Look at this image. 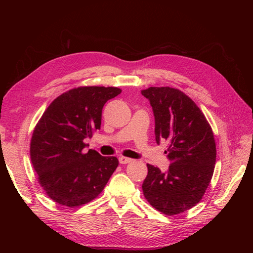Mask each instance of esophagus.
Returning a JSON list of instances; mask_svg holds the SVG:
<instances>
[{"instance_id":"34e87169","label":"esophagus","mask_w":253,"mask_h":253,"mask_svg":"<svg viewBox=\"0 0 253 253\" xmlns=\"http://www.w3.org/2000/svg\"><path fill=\"white\" fill-rule=\"evenodd\" d=\"M132 162H133V159H131V158H127V157H125V156H120L119 157V163L121 165H126V164H129V163H132Z\"/></svg>"}]
</instances>
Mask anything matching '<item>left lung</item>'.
Listing matches in <instances>:
<instances>
[{"label": "left lung", "mask_w": 253, "mask_h": 253, "mask_svg": "<svg viewBox=\"0 0 253 253\" xmlns=\"http://www.w3.org/2000/svg\"><path fill=\"white\" fill-rule=\"evenodd\" d=\"M141 94L154 113L156 142L169 141L171 162L166 173L147 165L143 195L153 208L176 215L200 203L209 186L216 160L214 135L203 112L181 90L149 87Z\"/></svg>", "instance_id": "8db88e82"}]
</instances>
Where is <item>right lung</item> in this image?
Listing matches in <instances>:
<instances>
[{
  "label": "right lung",
  "instance_id": "add662e5",
  "mask_svg": "<svg viewBox=\"0 0 253 253\" xmlns=\"http://www.w3.org/2000/svg\"><path fill=\"white\" fill-rule=\"evenodd\" d=\"M118 87L80 86L57 97L38 122L30 141V159L49 198L75 208L102 192L118 159L94 150L83 153L84 139L100 129L102 109L118 96Z\"/></svg>",
  "mask_w": 253,
  "mask_h": 253
}]
</instances>
